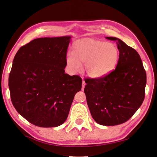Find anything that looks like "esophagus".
I'll return each mask as SVG.
<instances>
[{
    "mask_svg": "<svg viewBox=\"0 0 157 157\" xmlns=\"http://www.w3.org/2000/svg\"><path fill=\"white\" fill-rule=\"evenodd\" d=\"M82 80H83V82H82V90H84V87H85V86L86 85V83L85 81H84L83 78H82Z\"/></svg>",
    "mask_w": 157,
    "mask_h": 157,
    "instance_id": "34e87169",
    "label": "esophagus"
}]
</instances>
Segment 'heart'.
I'll list each match as a JSON object with an SVG mask.
<instances>
[{"instance_id": "b5f03b06", "label": "heart", "mask_w": 157, "mask_h": 157, "mask_svg": "<svg viewBox=\"0 0 157 157\" xmlns=\"http://www.w3.org/2000/svg\"><path fill=\"white\" fill-rule=\"evenodd\" d=\"M119 50L115 44L86 38L75 41L71 54L66 56L68 68L76 73L84 64V70L90 78L101 79L113 71L117 65Z\"/></svg>"}]
</instances>
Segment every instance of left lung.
<instances>
[{"label":"left lung","mask_w":157,"mask_h":157,"mask_svg":"<svg viewBox=\"0 0 157 157\" xmlns=\"http://www.w3.org/2000/svg\"><path fill=\"white\" fill-rule=\"evenodd\" d=\"M106 38L117 43V65L105 78L87 79L84 92L96 123L113 126L126 122L141 105L147 75L137 52L117 38Z\"/></svg>","instance_id":"1"}]
</instances>
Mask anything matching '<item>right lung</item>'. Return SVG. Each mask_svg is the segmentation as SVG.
Here are the masks:
<instances>
[{
    "label": "right lung",
    "instance_id": "1",
    "mask_svg": "<svg viewBox=\"0 0 157 157\" xmlns=\"http://www.w3.org/2000/svg\"><path fill=\"white\" fill-rule=\"evenodd\" d=\"M71 38L34 39L14 56L9 79L11 101L18 113L34 125H61L82 89V78L64 70Z\"/></svg>",
    "mask_w": 157,
    "mask_h": 157
}]
</instances>
